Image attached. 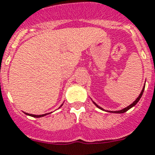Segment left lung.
<instances>
[{"mask_svg":"<svg viewBox=\"0 0 155 155\" xmlns=\"http://www.w3.org/2000/svg\"><path fill=\"white\" fill-rule=\"evenodd\" d=\"M144 88H145V86H144L143 88V90H142L141 93H140V95H139V97H138L137 98H136V101H134V102H132V103L131 104V105H129V106H127V107L124 108V109H123V110H118V111H108V110H107V112H110V113H115V114H124V113L127 112L128 110H130L131 108L136 106V104H137V102H139V101H140V98H141L142 95H143V91H144ZM94 105H95V106H97V108H98V109H100V110H104L102 107H100V106H97V105L95 103V102H94Z\"/></svg>","mask_w":155,"mask_h":155,"instance_id":"8db88e82","label":"left lung"}]
</instances>
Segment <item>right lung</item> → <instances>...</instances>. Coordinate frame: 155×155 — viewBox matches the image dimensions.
<instances>
[{"mask_svg": "<svg viewBox=\"0 0 155 155\" xmlns=\"http://www.w3.org/2000/svg\"><path fill=\"white\" fill-rule=\"evenodd\" d=\"M62 105H63V104H62ZM62 105L60 106L59 108L61 107ZM49 114H50V113H49ZM25 114H27V115H28V116H31V117H44V116L47 115V114H42V115H35V114H27V113H25Z\"/></svg>", "mask_w": 155, "mask_h": 155, "instance_id": "add662e5", "label": "right lung"}]
</instances>
